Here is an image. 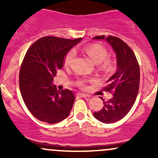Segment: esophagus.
Returning <instances> with one entry per match:
<instances>
[{
    "instance_id": "34e87169",
    "label": "esophagus",
    "mask_w": 158,
    "mask_h": 158,
    "mask_svg": "<svg viewBox=\"0 0 158 158\" xmlns=\"http://www.w3.org/2000/svg\"><path fill=\"white\" fill-rule=\"evenodd\" d=\"M77 95H79V96L82 97V98H89V97H90V95H87V94H84V93H78Z\"/></svg>"
}]
</instances>
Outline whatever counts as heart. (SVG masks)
<instances>
[{"mask_svg": "<svg viewBox=\"0 0 158 158\" xmlns=\"http://www.w3.org/2000/svg\"><path fill=\"white\" fill-rule=\"evenodd\" d=\"M83 51L92 59V61L95 62L97 64L102 63L108 56L107 50L99 44H92V45L87 46L83 49ZM75 56H76V52L74 49H72L66 54L64 60L66 66H68L71 65Z\"/></svg>", "mask_w": 158, "mask_h": 158, "instance_id": "obj_1", "label": "heart"}]
</instances>
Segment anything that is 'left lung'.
I'll return each mask as SVG.
<instances>
[{
	"instance_id": "left-lung-1",
	"label": "left lung",
	"mask_w": 158,
	"mask_h": 158,
	"mask_svg": "<svg viewBox=\"0 0 158 158\" xmlns=\"http://www.w3.org/2000/svg\"><path fill=\"white\" fill-rule=\"evenodd\" d=\"M93 40H106L116 55L117 69L108 79L109 85L104 89L113 92L109 101H103V108L93 115L99 122L114 123L123 118L129 112L136 99L139 89L140 69L131 49L119 38L109 36H95Z\"/></svg>"
}]
</instances>
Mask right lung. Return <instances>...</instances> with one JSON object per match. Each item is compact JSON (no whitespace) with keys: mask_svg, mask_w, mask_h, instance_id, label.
I'll list each match as a JSON object with an SVG mask.
<instances>
[{"mask_svg":"<svg viewBox=\"0 0 158 158\" xmlns=\"http://www.w3.org/2000/svg\"><path fill=\"white\" fill-rule=\"evenodd\" d=\"M81 40L45 36L27 52L20 71V89L28 110L40 121L56 124L69 116L74 94L69 89L60 92L52 82L63 68L66 52Z\"/></svg>","mask_w":158,"mask_h":158,"instance_id":"obj_1","label":"right lung"}]
</instances>
